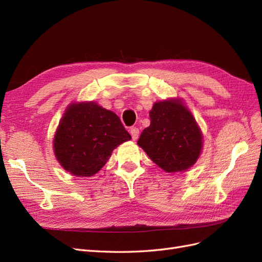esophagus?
Segmentation results:
<instances>
[{"mask_svg": "<svg viewBox=\"0 0 262 262\" xmlns=\"http://www.w3.org/2000/svg\"><path fill=\"white\" fill-rule=\"evenodd\" d=\"M139 129L137 128V126H132V128L130 129V134L132 137V140H137L138 137H139Z\"/></svg>", "mask_w": 262, "mask_h": 262, "instance_id": "obj_1", "label": "esophagus"}]
</instances>
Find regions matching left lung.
<instances>
[{
	"instance_id": "left-lung-1",
	"label": "left lung",
	"mask_w": 262,
	"mask_h": 262,
	"mask_svg": "<svg viewBox=\"0 0 262 262\" xmlns=\"http://www.w3.org/2000/svg\"><path fill=\"white\" fill-rule=\"evenodd\" d=\"M150 124L138 144L158 167L167 172L187 170L202 149V133L195 119L180 99L155 102Z\"/></svg>"
}]
</instances>
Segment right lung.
<instances>
[{
    "instance_id": "add662e5",
    "label": "right lung",
    "mask_w": 262,
    "mask_h": 262,
    "mask_svg": "<svg viewBox=\"0 0 262 262\" xmlns=\"http://www.w3.org/2000/svg\"><path fill=\"white\" fill-rule=\"evenodd\" d=\"M131 136L119 117L96 102L68 107L53 140L57 160L67 171L91 177L104 167L113 150Z\"/></svg>"
}]
</instances>
